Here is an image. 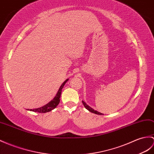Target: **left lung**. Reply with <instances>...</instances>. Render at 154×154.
I'll return each instance as SVG.
<instances>
[{"label":"left lung","instance_id":"obj_1","mask_svg":"<svg viewBox=\"0 0 154 154\" xmlns=\"http://www.w3.org/2000/svg\"><path fill=\"white\" fill-rule=\"evenodd\" d=\"M82 102H83L84 106L85 107V108H86V109H87L88 111H90L91 112H92V113H95V114H97V115H103V113H100V112H97V111H96V110H94V109H92V108H91V107L89 106H88V105L87 104V103H86L84 101H82Z\"/></svg>","mask_w":154,"mask_h":154}]
</instances>
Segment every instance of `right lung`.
Segmentation results:
<instances>
[{"mask_svg":"<svg viewBox=\"0 0 154 154\" xmlns=\"http://www.w3.org/2000/svg\"><path fill=\"white\" fill-rule=\"evenodd\" d=\"M68 81V79H66L65 81L63 82V83L61 85L60 88H59V90L58 91V93H57L56 96L54 97L52 101L48 103L47 104H46L45 106L41 107V108H36V109H30L28 110L32 111V112H38V113H46V112H48L50 111H52V109L56 108V106L58 105V103H60V96H61V93H62V89L63 88V86L65 85L66 83V82Z\"/></svg>","mask_w":154,"mask_h":154,"instance_id":"right-lung-1","label":"right lung"}]
</instances>
